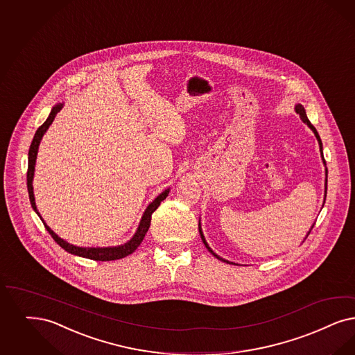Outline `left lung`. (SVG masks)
<instances>
[{"instance_id": "left-lung-1", "label": "left lung", "mask_w": 355, "mask_h": 355, "mask_svg": "<svg viewBox=\"0 0 355 355\" xmlns=\"http://www.w3.org/2000/svg\"><path fill=\"white\" fill-rule=\"evenodd\" d=\"M295 111L300 114V117H301V120L308 125V127L311 128L313 130V133H314V136H315V139H317V141H318V145H320V150H321V156H322V161H324V164H325V158H324V155H322V142H321V139H320V135H318V132L315 130V128L313 127L312 123L309 121V119L306 117V112H305V108L301 105V104H296V107H295ZM327 165V164H325ZM325 174H327V178H325V197H327V169H325ZM311 232V231H309ZM308 232V234H309ZM199 234H200V238H202V241L205 243V245H206V248L213 254L216 259H219V260H222V261H226L228 264H235V263H232V261H228V260H225V259H222L220 256L216 255L215 252H214L213 250L209 247V244H207V241L205 239V236H203V232H202V228H200V223H199Z\"/></svg>"}]
</instances>
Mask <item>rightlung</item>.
Returning a JSON list of instances; mask_svg holds the SVG:
<instances>
[{
    "instance_id": "1",
    "label": "right lung",
    "mask_w": 355,
    "mask_h": 355,
    "mask_svg": "<svg viewBox=\"0 0 355 355\" xmlns=\"http://www.w3.org/2000/svg\"><path fill=\"white\" fill-rule=\"evenodd\" d=\"M63 108V104L62 103H58L55 107H53L51 112L49 114L47 120L43 123L41 127L37 129L35 135H34V139L31 141L30 145V149H28V198H30V203H31V207L34 209V211L38 214V216L42 219V216L38 213L37 210V206H35V198H34V191H33V178H34V171H35V159H37V153H38V148H40V144L42 140L43 135L46 133V130L49 129V127L51 125V123L54 121L55 116L58 112ZM171 189H166L165 191H162L158 197H157L152 203H149V206L146 207V210L142 214L141 220H140V225L137 231L135 232L133 238L130 241H128L127 243L121 244V245H116V247H76L73 244H70L63 239H60L58 236L57 234L49 227L44 220L42 219L43 225L46 230L49 231V234L53 236V239L57 241L58 244L67 252H70L72 255L82 256L85 259H91V260H98V261H111V260H117V259H123L125 256L133 254L137 247L141 244L142 239L145 236V234L148 232L149 226H150V219H152V214L155 213L157 210V207L159 206V203L164 200V199L168 197Z\"/></svg>"
}]
</instances>
